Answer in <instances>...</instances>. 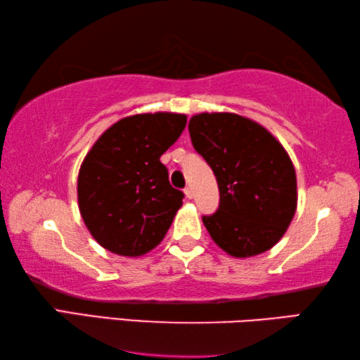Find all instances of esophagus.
Masks as SVG:
<instances>
[{"mask_svg":"<svg viewBox=\"0 0 360 360\" xmlns=\"http://www.w3.org/2000/svg\"><path fill=\"white\" fill-rule=\"evenodd\" d=\"M185 196H186L188 199H193L194 193H193V188H191V186H186V188H185Z\"/></svg>","mask_w":360,"mask_h":360,"instance_id":"esophagus-1","label":"esophagus"}]
</instances>
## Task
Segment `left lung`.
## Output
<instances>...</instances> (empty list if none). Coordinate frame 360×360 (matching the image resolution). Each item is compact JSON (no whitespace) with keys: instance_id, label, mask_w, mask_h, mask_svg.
<instances>
[{"instance_id":"obj_1","label":"left lung","mask_w":360,"mask_h":360,"mask_svg":"<svg viewBox=\"0 0 360 360\" xmlns=\"http://www.w3.org/2000/svg\"><path fill=\"white\" fill-rule=\"evenodd\" d=\"M194 150L217 176L220 205L202 217L214 243L236 258L269 250L297 210L290 156L262 124L236 113H199L188 124Z\"/></svg>"}]
</instances>
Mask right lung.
I'll return each instance as SVG.
<instances>
[{
  "label": "right lung",
  "instance_id": "right-lung-1",
  "mask_svg": "<svg viewBox=\"0 0 360 360\" xmlns=\"http://www.w3.org/2000/svg\"><path fill=\"white\" fill-rule=\"evenodd\" d=\"M186 126V115L122 117L94 143L78 175V205L97 243L122 257H140L161 243L184 204L159 161Z\"/></svg>",
  "mask_w": 360,
  "mask_h": 360
}]
</instances>
